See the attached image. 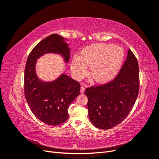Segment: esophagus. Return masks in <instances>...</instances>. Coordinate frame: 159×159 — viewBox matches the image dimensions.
<instances>
[{
  "instance_id": "34e87169",
  "label": "esophagus",
  "mask_w": 159,
  "mask_h": 159,
  "mask_svg": "<svg viewBox=\"0 0 159 159\" xmlns=\"http://www.w3.org/2000/svg\"><path fill=\"white\" fill-rule=\"evenodd\" d=\"M84 91H85V88L84 87V85H81V89H80V92H81V93H84Z\"/></svg>"
}]
</instances>
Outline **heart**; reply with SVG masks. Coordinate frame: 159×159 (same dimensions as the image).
Instances as JSON below:
<instances>
[{
    "label": "heart",
    "mask_w": 159,
    "mask_h": 159,
    "mask_svg": "<svg viewBox=\"0 0 159 159\" xmlns=\"http://www.w3.org/2000/svg\"><path fill=\"white\" fill-rule=\"evenodd\" d=\"M124 58L122 48L109 44L91 45L74 56L71 71L76 78L80 79L88 72L95 82L106 83L113 79L119 72Z\"/></svg>",
    "instance_id": "1"
}]
</instances>
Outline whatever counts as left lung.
<instances>
[{"label": "left lung", "instance_id": "obj_1", "mask_svg": "<svg viewBox=\"0 0 159 159\" xmlns=\"http://www.w3.org/2000/svg\"><path fill=\"white\" fill-rule=\"evenodd\" d=\"M127 60L113 81L88 88L89 118L101 129H111L127 117L136 102L139 89V70L136 57L128 50Z\"/></svg>", "mask_w": 159, "mask_h": 159}]
</instances>
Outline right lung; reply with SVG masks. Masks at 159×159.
Here are the masks:
<instances>
[{
    "label": "right lung",
    "mask_w": 159,
    "mask_h": 159,
    "mask_svg": "<svg viewBox=\"0 0 159 159\" xmlns=\"http://www.w3.org/2000/svg\"><path fill=\"white\" fill-rule=\"evenodd\" d=\"M68 40L53 34L34 48L26 61L25 70V95L33 114L46 124L58 125L68 118V109L80 93V85L70 76L61 73L50 81L40 80L36 74L37 60L47 54L61 56L68 63L70 48Z\"/></svg>",
    "instance_id": "add662e5"
}]
</instances>
